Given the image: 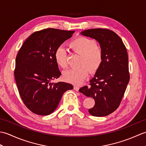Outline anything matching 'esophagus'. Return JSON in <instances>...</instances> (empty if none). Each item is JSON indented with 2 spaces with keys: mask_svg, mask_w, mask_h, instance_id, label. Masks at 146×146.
Wrapping results in <instances>:
<instances>
[{
  "mask_svg": "<svg viewBox=\"0 0 146 146\" xmlns=\"http://www.w3.org/2000/svg\"><path fill=\"white\" fill-rule=\"evenodd\" d=\"M73 89L75 90V91H76V92H78L79 89H80V87H79L78 86H77V85H74V86H73Z\"/></svg>",
  "mask_w": 146,
  "mask_h": 146,
  "instance_id": "34e87169",
  "label": "esophagus"
}]
</instances>
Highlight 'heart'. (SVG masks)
Segmentation results:
<instances>
[{"label":"heart","instance_id":"b5f03b06","mask_svg":"<svg viewBox=\"0 0 146 146\" xmlns=\"http://www.w3.org/2000/svg\"><path fill=\"white\" fill-rule=\"evenodd\" d=\"M73 52L80 54V66L65 71L63 78L66 82L73 84H80L87 78L89 70L95 73L100 67L103 61V50L94 39L85 36H78L69 42ZM54 60L58 66L66 68L67 52L63 46H59L54 51Z\"/></svg>","mask_w":146,"mask_h":146}]
</instances>
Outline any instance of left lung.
I'll list each match as a JSON object with an SVG mask.
<instances>
[{"label":"left lung","mask_w":146,"mask_h":146,"mask_svg":"<svg viewBox=\"0 0 146 146\" xmlns=\"http://www.w3.org/2000/svg\"><path fill=\"white\" fill-rule=\"evenodd\" d=\"M81 34L99 42L103 61L90 86H83L79 91L95 100L94 107L88 110L92 115L107 116L119 107L129 82L127 52L121 38L111 30L92 29Z\"/></svg>","instance_id":"left-lung-1"}]
</instances>
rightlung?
<instances>
[{"label": "right lung", "instance_id": "obj_1", "mask_svg": "<svg viewBox=\"0 0 146 146\" xmlns=\"http://www.w3.org/2000/svg\"><path fill=\"white\" fill-rule=\"evenodd\" d=\"M75 31L53 28L33 33L23 43L15 59L14 76L24 104L32 112L48 115L56 110L64 93L73 86L65 82L51 83L61 72L54 51Z\"/></svg>", "mask_w": 146, "mask_h": 146}]
</instances>
